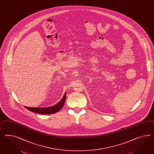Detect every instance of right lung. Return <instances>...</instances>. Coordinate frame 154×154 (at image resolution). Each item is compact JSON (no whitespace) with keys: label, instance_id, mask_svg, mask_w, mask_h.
<instances>
[{"label":"right lung","instance_id":"right-lung-1","mask_svg":"<svg viewBox=\"0 0 154 154\" xmlns=\"http://www.w3.org/2000/svg\"><path fill=\"white\" fill-rule=\"evenodd\" d=\"M66 93L63 95V97L60 100L59 103L53 106H49V107H45V108H32V107H28L24 106L28 110H30L32 112L37 113L38 114H53L59 111L63 106L64 103L66 99Z\"/></svg>","mask_w":154,"mask_h":154}]
</instances>
